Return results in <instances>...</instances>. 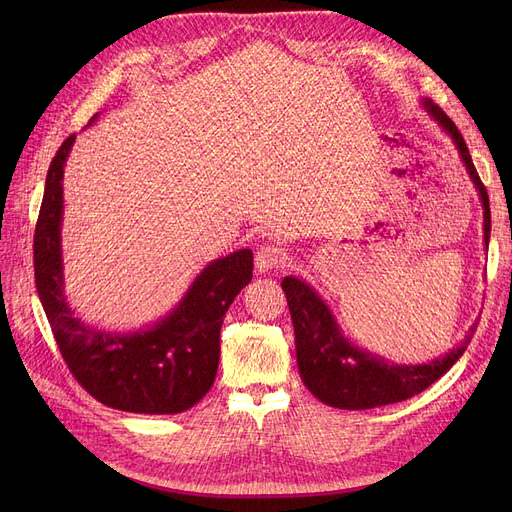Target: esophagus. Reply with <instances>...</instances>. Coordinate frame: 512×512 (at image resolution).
Instances as JSON below:
<instances>
[{
	"instance_id": "obj_1",
	"label": "esophagus",
	"mask_w": 512,
	"mask_h": 512,
	"mask_svg": "<svg viewBox=\"0 0 512 512\" xmlns=\"http://www.w3.org/2000/svg\"><path fill=\"white\" fill-rule=\"evenodd\" d=\"M286 251L278 245H274V242H267V245H261L255 253V267L257 272L265 274V272H272V270H278V267H282L286 263Z\"/></svg>"
}]
</instances>
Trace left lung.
<instances>
[{"label": "left lung", "mask_w": 512, "mask_h": 512, "mask_svg": "<svg viewBox=\"0 0 512 512\" xmlns=\"http://www.w3.org/2000/svg\"><path fill=\"white\" fill-rule=\"evenodd\" d=\"M423 107L452 139L477 188L483 205V240L488 245L492 228L490 199L473 166L463 134L436 103L423 101ZM282 288L286 292L294 326L301 380L315 398L336 409L361 411L384 407L423 392L461 359L477 330V324H473L465 342L452 348L442 359L423 365H396L348 342V338L342 336L330 307L319 299V294L305 280L286 276L282 280Z\"/></svg>", "instance_id": "8db88e82"}]
</instances>
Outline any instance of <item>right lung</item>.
Instances as JSON below:
<instances>
[{"label":"right lung","instance_id":"obj_1","mask_svg":"<svg viewBox=\"0 0 512 512\" xmlns=\"http://www.w3.org/2000/svg\"><path fill=\"white\" fill-rule=\"evenodd\" d=\"M74 137L51 159L33 242L35 284L53 338L76 382L101 405L145 415L182 413L215 380L224 315L253 278V253L240 249L211 261L178 307L147 330L112 334L85 326L64 297L62 265V178Z\"/></svg>","mask_w":512,"mask_h":512}]
</instances>
